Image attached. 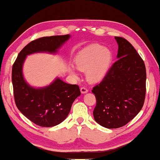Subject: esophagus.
<instances>
[{
	"label": "esophagus",
	"instance_id": "obj_1",
	"mask_svg": "<svg viewBox=\"0 0 160 160\" xmlns=\"http://www.w3.org/2000/svg\"><path fill=\"white\" fill-rule=\"evenodd\" d=\"M80 92L82 94H86V93L88 92V89L85 88H80Z\"/></svg>",
	"mask_w": 160,
	"mask_h": 160
}]
</instances>
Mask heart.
Here are the masks:
<instances>
[{"label": "heart", "mask_w": 160, "mask_h": 160, "mask_svg": "<svg viewBox=\"0 0 160 160\" xmlns=\"http://www.w3.org/2000/svg\"><path fill=\"white\" fill-rule=\"evenodd\" d=\"M112 60V52L105 46L93 44L83 48L75 57V63L78 69L86 71V78L90 82H101L106 76ZM70 74L77 77L75 69L70 66Z\"/></svg>", "instance_id": "obj_1"}]
</instances>
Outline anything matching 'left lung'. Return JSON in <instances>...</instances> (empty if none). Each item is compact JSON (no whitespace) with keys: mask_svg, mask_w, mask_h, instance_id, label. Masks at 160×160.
Wrapping results in <instances>:
<instances>
[{"mask_svg":"<svg viewBox=\"0 0 160 160\" xmlns=\"http://www.w3.org/2000/svg\"><path fill=\"white\" fill-rule=\"evenodd\" d=\"M115 39L118 45V60L92 90L97 98L94 120L108 129L119 128L133 119L143 107L146 96L143 61L126 39Z\"/></svg>","mask_w":160,"mask_h":160,"instance_id":"left-lung-1","label":"left lung"}]
</instances>
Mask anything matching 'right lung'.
Returning <instances> with one entry per match:
<instances>
[{
	"instance_id": "1",
	"label": "right lung",
	"mask_w": 160,
	"mask_h": 160,
	"mask_svg": "<svg viewBox=\"0 0 160 160\" xmlns=\"http://www.w3.org/2000/svg\"><path fill=\"white\" fill-rule=\"evenodd\" d=\"M70 38L68 34L33 40L19 52L12 66V81L16 106L26 118L38 126L51 127L62 122L68 115L73 101L80 95V88L58 77L50 85L35 88L25 80L23 66L30 54H57Z\"/></svg>"
}]
</instances>
